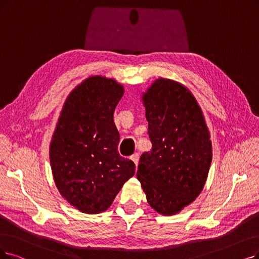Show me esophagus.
<instances>
[{
    "instance_id": "esophagus-1",
    "label": "esophagus",
    "mask_w": 259,
    "mask_h": 259,
    "mask_svg": "<svg viewBox=\"0 0 259 259\" xmlns=\"http://www.w3.org/2000/svg\"><path fill=\"white\" fill-rule=\"evenodd\" d=\"M131 159L135 162V164H136V167L138 165V162H139V154L138 153H134L132 156H131Z\"/></svg>"
}]
</instances>
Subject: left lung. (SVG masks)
<instances>
[{"instance_id":"left-lung-1","label":"left lung","mask_w":259,"mask_h":259,"mask_svg":"<svg viewBox=\"0 0 259 259\" xmlns=\"http://www.w3.org/2000/svg\"><path fill=\"white\" fill-rule=\"evenodd\" d=\"M143 102L152 150L140 156L137 179L151 207L173 214L194 201L207 180L209 133L195 99L177 81L157 79Z\"/></svg>"}]
</instances>
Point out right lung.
<instances>
[{
  "label": "right lung",
  "instance_id": "right-lung-1",
  "mask_svg": "<svg viewBox=\"0 0 259 259\" xmlns=\"http://www.w3.org/2000/svg\"><path fill=\"white\" fill-rule=\"evenodd\" d=\"M123 96L116 80L95 76L69 95L50 147L52 172L60 194L78 210H106L135 163L118 152L113 111Z\"/></svg>",
  "mask_w": 259,
  "mask_h": 259
}]
</instances>
